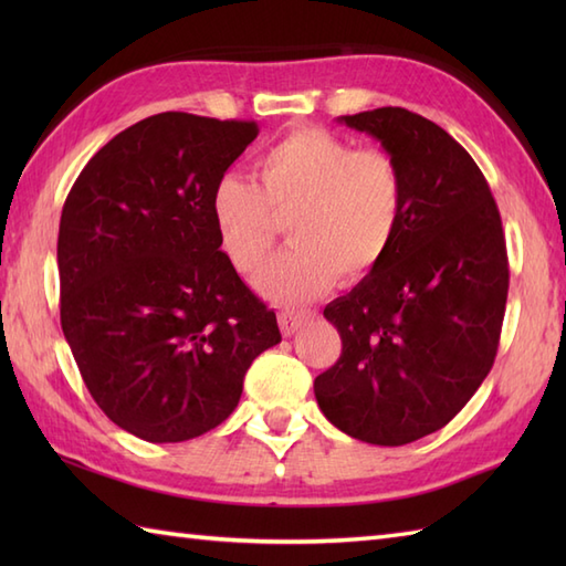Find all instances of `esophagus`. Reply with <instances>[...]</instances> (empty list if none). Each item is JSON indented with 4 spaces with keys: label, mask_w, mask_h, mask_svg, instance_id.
I'll return each instance as SVG.
<instances>
[{
    "label": "esophagus",
    "mask_w": 566,
    "mask_h": 566,
    "mask_svg": "<svg viewBox=\"0 0 566 566\" xmlns=\"http://www.w3.org/2000/svg\"><path fill=\"white\" fill-rule=\"evenodd\" d=\"M314 318V311H306V308H284L280 314V328L282 333L290 338L296 331H302L304 323H308Z\"/></svg>",
    "instance_id": "1"
}]
</instances>
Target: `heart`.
<instances>
[{"instance_id":"b5f03b06","label":"heart","mask_w":566,"mask_h":566,"mask_svg":"<svg viewBox=\"0 0 566 566\" xmlns=\"http://www.w3.org/2000/svg\"><path fill=\"white\" fill-rule=\"evenodd\" d=\"M255 170L260 187L243 175H223L209 213L238 274H255L270 258L280 221H292L294 248L258 280L272 302H306L326 294L340 274L365 280L387 260L403 219V175L389 153L304 126L264 148Z\"/></svg>"}]
</instances>
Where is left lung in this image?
Listing matches in <instances>:
<instances>
[{"label": "left lung", "instance_id": "1", "mask_svg": "<svg viewBox=\"0 0 566 566\" xmlns=\"http://www.w3.org/2000/svg\"><path fill=\"white\" fill-rule=\"evenodd\" d=\"M338 124L401 167L403 219L387 260L323 308L343 353L314 391L335 428L396 448L448 426L494 365L506 240L482 170L448 130L401 106Z\"/></svg>", "mask_w": 566, "mask_h": 566}]
</instances>
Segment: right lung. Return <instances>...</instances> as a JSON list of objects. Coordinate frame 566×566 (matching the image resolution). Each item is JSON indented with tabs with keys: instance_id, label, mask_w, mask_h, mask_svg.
<instances>
[{
	"instance_id": "1",
	"label": "right lung",
	"mask_w": 566,
	"mask_h": 566,
	"mask_svg": "<svg viewBox=\"0 0 566 566\" xmlns=\"http://www.w3.org/2000/svg\"><path fill=\"white\" fill-rule=\"evenodd\" d=\"M255 122L165 112L114 136L80 172L57 233L60 323L92 399L148 442L199 438L282 340L216 238L213 185Z\"/></svg>"
}]
</instances>
